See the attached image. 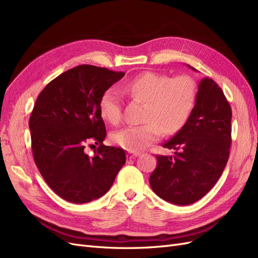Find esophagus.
<instances>
[{
  "label": "esophagus",
  "mask_w": 258,
  "mask_h": 258,
  "mask_svg": "<svg viewBox=\"0 0 258 258\" xmlns=\"http://www.w3.org/2000/svg\"><path fill=\"white\" fill-rule=\"evenodd\" d=\"M138 156H140V153H135V152H129L127 154V158L128 159H135L136 157H138Z\"/></svg>",
  "instance_id": "esophagus-1"
}]
</instances>
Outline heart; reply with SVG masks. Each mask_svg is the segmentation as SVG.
<instances>
[{
	"instance_id": "heart-1",
	"label": "heart",
	"mask_w": 258,
	"mask_h": 258,
	"mask_svg": "<svg viewBox=\"0 0 258 258\" xmlns=\"http://www.w3.org/2000/svg\"><path fill=\"white\" fill-rule=\"evenodd\" d=\"M123 90L134 99L146 102L142 126H129L112 135V141L126 151L138 153L157 142L162 135L181 129L191 113L197 87L189 76L170 77L165 74L145 72L123 85ZM101 116L116 124L121 119L118 92L106 89L99 102Z\"/></svg>"
}]
</instances>
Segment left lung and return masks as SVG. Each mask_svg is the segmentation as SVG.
<instances>
[{"label": "left lung", "instance_id": "8db88e82", "mask_svg": "<svg viewBox=\"0 0 258 258\" xmlns=\"http://www.w3.org/2000/svg\"><path fill=\"white\" fill-rule=\"evenodd\" d=\"M231 116L220 86L208 77L202 79L188 119L162 144L174 150V156H156L157 167L150 184L157 196L170 204L187 206L209 192L228 161Z\"/></svg>", "mask_w": 258, "mask_h": 258}]
</instances>
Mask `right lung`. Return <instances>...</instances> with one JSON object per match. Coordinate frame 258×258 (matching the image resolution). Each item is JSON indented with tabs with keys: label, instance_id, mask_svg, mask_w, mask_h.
Wrapping results in <instances>:
<instances>
[{
	"label": "right lung",
	"instance_id": "right-lung-1",
	"mask_svg": "<svg viewBox=\"0 0 258 258\" xmlns=\"http://www.w3.org/2000/svg\"><path fill=\"white\" fill-rule=\"evenodd\" d=\"M123 72L82 64L52 80L38 95L29 120L35 165L58 196L73 204L102 197L126 162L122 148L105 146L99 111L103 92ZM99 145L95 155L86 144Z\"/></svg>",
	"mask_w": 258,
	"mask_h": 258
}]
</instances>
